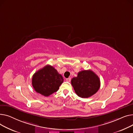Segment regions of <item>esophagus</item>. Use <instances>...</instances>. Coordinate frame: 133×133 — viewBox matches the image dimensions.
Instances as JSON below:
<instances>
[{
	"label": "esophagus",
	"instance_id": "obj_1",
	"mask_svg": "<svg viewBox=\"0 0 133 133\" xmlns=\"http://www.w3.org/2000/svg\"><path fill=\"white\" fill-rule=\"evenodd\" d=\"M66 81L68 82H70V81H71V78H66Z\"/></svg>",
	"mask_w": 133,
	"mask_h": 133
}]
</instances>
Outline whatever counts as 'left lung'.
<instances>
[{
  "instance_id": "1",
  "label": "left lung",
  "mask_w": 133,
  "mask_h": 133,
  "mask_svg": "<svg viewBox=\"0 0 133 133\" xmlns=\"http://www.w3.org/2000/svg\"><path fill=\"white\" fill-rule=\"evenodd\" d=\"M71 83L77 96L83 98L95 95L100 87L99 78L90 70L79 72L77 77L71 79Z\"/></svg>"
}]
</instances>
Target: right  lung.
Returning a JSON list of instances; mask_svg holds the SVG:
<instances>
[{
  "label": "right lung",
  "mask_w": 133,
  "mask_h": 133,
  "mask_svg": "<svg viewBox=\"0 0 133 133\" xmlns=\"http://www.w3.org/2000/svg\"><path fill=\"white\" fill-rule=\"evenodd\" d=\"M63 80L55 69L46 65L33 75L32 84L36 92L48 97L57 91Z\"/></svg>",
  "instance_id": "add662e5"
}]
</instances>
